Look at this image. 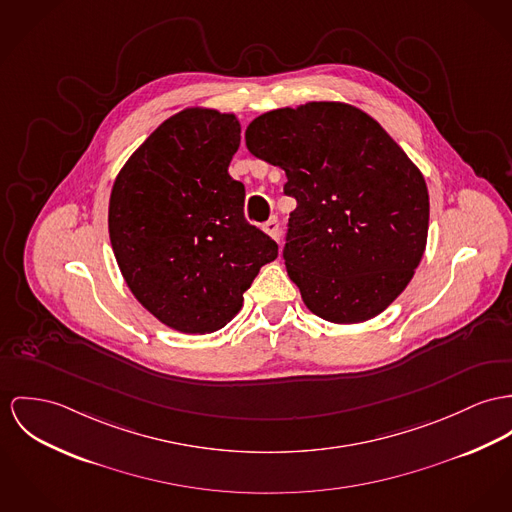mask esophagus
Wrapping results in <instances>:
<instances>
[{
    "label": "esophagus",
    "instance_id": "34e87169",
    "mask_svg": "<svg viewBox=\"0 0 512 512\" xmlns=\"http://www.w3.org/2000/svg\"><path fill=\"white\" fill-rule=\"evenodd\" d=\"M263 230H265L267 236H271L278 241V237H280V226H278V220H276V218H271V220L263 226Z\"/></svg>",
    "mask_w": 512,
    "mask_h": 512
}]
</instances>
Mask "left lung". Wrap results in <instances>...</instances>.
<instances>
[{
	"label": "left lung",
	"instance_id": "8db88e82",
	"mask_svg": "<svg viewBox=\"0 0 512 512\" xmlns=\"http://www.w3.org/2000/svg\"><path fill=\"white\" fill-rule=\"evenodd\" d=\"M245 144L284 169V193L296 198L284 261L306 308L343 325L382 314L427 247L421 169L374 118L341 101L263 113Z\"/></svg>",
	"mask_w": 512,
	"mask_h": 512
}]
</instances>
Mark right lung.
<instances>
[{
	"instance_id": "right-lung-1",
	"label": "right lung",
	"mask_w": 512,
	"mask_h": 512,
	"mask_svg": "<svg viewBox=\"0 0 512 512\" xmlns=\"http://www.w3.org/2000/svg\"><path fill=\"white\" fill-rule=\"evenodd\" d=\"M239 140L234 113L187 107L159 124L113 183L109 237L122 278L181 333L222 329L278 255L243 218L245 187L228 173Z\"/></svg>"
}]
</instances>
